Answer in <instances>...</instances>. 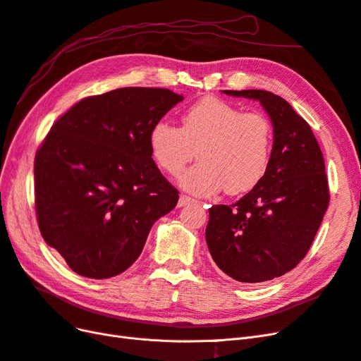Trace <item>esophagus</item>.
<instances>
[{
  "mask_svg": "<svg viewBox=\"0 0 361 361\" xmlns=\"http://www.w3.org/2000/svg\"><path fill=\"white\" fill-rule=\"evenodd\" d=\"M194 200H192V198L191 197H188V195H180L179 197V202H178V206L179 207H182V206H186V204H190V203H192Z\"/></svg>",
  "mask_w": 361,
  "mask_h": 361,
  "instance_id": "1",
  "label": "esophagus"
}]
</instances>
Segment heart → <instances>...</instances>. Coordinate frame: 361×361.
I'll list each match as a JSON object with an SVG mask.
<instances>
[{
  "mask_svg": "<svg viewBox=\"0 0 361 361\" xmlns=\"http://www.w3.org/2000/svg\"><path fill=\"white\" fill-rule=\"evenodd\" d=\"M147 140L155 163L170 176L180 175L197 151L200 161L180 178L186 191L242 194L266 175L273 128L263 114L204 97L182 115L180 128L157 121Z\"/></svg>",
  "mask_w": 361,
  "mask_h": 361,
  "instance_id": "obj_1",
  "label": "heart"
}]
</instances>
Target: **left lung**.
<instances>
[{
	"instance_id": "8db88e82",
	"label": "left lung",
	"mask_w": 361,
	"mask_h": 361,
	"mask_svg": "<svg viewBox=\"0 0 361 361\" xmlns=\"http://www.w3.org/2000/svg\"><path fill=\"white\" fill-rule=\"evenodd\" d=\"M259 102L273 126L264 178L234 204L209 209L206 242L230 278L257 283L293 270L307 254L330 202L326 166L309 123L269 91H224Z\"/></svg>"
}]
</instances>
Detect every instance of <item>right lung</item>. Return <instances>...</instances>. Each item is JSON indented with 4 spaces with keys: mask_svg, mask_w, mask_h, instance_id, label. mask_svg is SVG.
I'll return each instance as SVG.
<instances>
[{
    "mask_svg": "<svg viewBox=\"0 0 361 361\" xmlns=\"http://www.w3.org/2000/svg\"><path fill=\"white\" fill-rule=\"evenodd\" d=\"M182 100L164 88L86 97L46 135L34 161L37 221L44 242L78 275L126 271L154 222L175 209L179 192L161 175L147 139Z\"/></svg>",
    "mask_w": 361,
    "mask_h": 361,
    "instance_id": "right-lung-1",
    "label": "right lung"
}]
</instances>
